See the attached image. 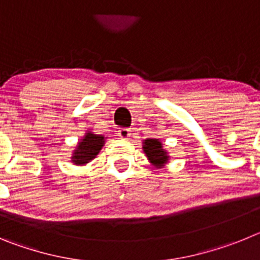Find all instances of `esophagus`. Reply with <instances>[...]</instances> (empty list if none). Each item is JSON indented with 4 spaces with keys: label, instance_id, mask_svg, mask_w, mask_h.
<instances>
[{
    "label": "esophagus",
    "instance_id": "esophagus-1",
    "mask_svg": "<svg viewBox=\"0 0 260 260\" xmlns=\"http://www.w3.org/2000/svg\"><path fill=\"white\" fill-rule=\"evenodd\" d=\"M118 135L121 139H128V138H130V135H132V130H130V128H126V127L119 128Z\"/></svg>",
    "mask_w": 260,
    "mask_h": 260
}]
</instances>
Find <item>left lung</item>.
I'll use <instances>...</instances> for the list:
<instances>
[{"instance_id":"1","label":"left lung","mask_w":260,"mask_h":260,"mask_svg":"<svg viewBox=\"0 0 260 260\" xmlns=\"http://www.w3.org/2000/svg\"><path fill=\"white\" fill-rule=\"evenodd\" d=\"M143 150L148 160L155 167H161L169 158V156L167 155V152L162 148L161 142L158 141V139H146L143 142Z\"/></svg>"}]
</instances>
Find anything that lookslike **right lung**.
I'll list each match as a JSON object with an SVG mask.
<instances>
[{
    "mask_svg": "<svg viewBox=\"0 0 260 260\" xmlns=\"http://www.w3.org/2000/svg\"><path fill=\"white\" fill-rule=\"evenodd\" d=\"M103 144H104V137L96 135L92 133H87L84 138L78 144L77 150L74 151L73 160L71 161L77 165L87 164L89 160L95 158V156L100 152Z\"/></svg>",
    "mask_w": 260,
    "mask_h": 260,
    "instance_id": "1",
    "label": "right lung"
}]
</instances>
